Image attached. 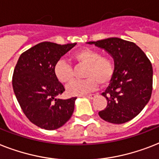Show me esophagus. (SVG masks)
<instances>
[{
	"instance_id": "esophagus-1",
	"label": "esophagus",
	"mask_w": 159,
	"mask_h": 159,
	"mask_svg": "<svg viewBox=\"0 0 159 159\" xmlns=\"http://www.w3.org/2000/svg\"><path fill=\"white\" fill-rule=\"evenodd\" d=\"M86 97L90 99V100H93V99L95 97V95H86Z\"/></svg>"
}]
</instances>
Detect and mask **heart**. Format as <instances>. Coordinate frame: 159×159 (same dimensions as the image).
I'll list each match as a JSON object with an SVG mask.
<instances>
[{"label": "heart", "mask_w": 159, "mask_h": 159, "mask_svg": "<svg viewBox=\"0 0 159 159\" xmlns=\"http://www.w3.org/2000/svg\"><path fill=\"white\" fill-rule=\"evenodd\" d=\"M73 59L86 66L82 81H73L66 88L69 95L79 96L94 91L98 83L104 86L109 83L114 73V62L110 56L101 55L99 50L82 48L73 54ZM55 77L61 83H68L73 79V70L68 62L59 60L54 67Z\"/></svg>", "instance_id": "obj_1"}]
</instances>
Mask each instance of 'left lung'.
Instances as JSON below:
<instances>
[{"mask_svg": "<svg viewBox=\"0 0 159 159\" xmlns=\"http://www.w3.org/2000/svg\"><path fill=\"white\" fill-rule=\"evenodd\" d=\"M104 50L114 61V73L102 95L107 107L99 112L106 122L122 124L133 119L148 104L152 94L153 68L135 43L117 37L86 42Z\"/></svg>", "mask_w": 159, "mask_h": 159, "instance_id": "obj_1", "label": "left lung"}]
</instances>
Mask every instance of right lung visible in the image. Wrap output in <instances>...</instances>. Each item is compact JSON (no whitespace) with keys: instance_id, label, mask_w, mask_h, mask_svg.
<instances>
[{"instance_id":"obj_1","label":"right lung","mask_w":159,"mask_h":159,"mask_svg":"<svg viewBox=\"0 0 159 159\" xmlns=\"http://www.w3.org/2000/svg\"><path fill=\"white\" fill-rule=\"evenodd\" d=\"M76 45L41 42L23 53L17 62L14 92L26 117L41 128H59L73 115L77 98L58 99L65 89L55 77L54 67Z\"/></svg>"}]
</instances>
